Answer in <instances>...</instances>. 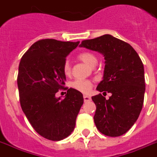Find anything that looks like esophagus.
Masks as SVG:
<instances>
[{
	"label": "esophagus",
	"mask_w": 157,
	"mask_h": 157,
	"mask_svg": "<svg viewBox=\"0 0 157 157\" xmlns=\"http://www.w3.org/2000/svg\"><path fill=\"white\" fill-rule=\"evenodd\" d=\"M83 100H84L85 102L89 101H91V97H89V96H87V95H84L83 96Z\"/></svg>",
	"instance_id": "1"
}]
</instances>
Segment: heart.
Returning <instances> with one entry per match:
<instances>
[{
    "instance_id": "1",
    "label": "heart",
    "mask_w": 157,
    "mask_h": 157,
    "mask_svg": "<svg viewBox=\"0 0 157 157\" xmlns=\"http://www.w3.org/2000/svg\"><path fill=\"white\" fill-rule=\"evenodd\" d=\"M78 58L84 62L85 64L90 65V66H95L98 63V58L95 55L92 54V52H84L80 53L78 56ZM63 72L66 76H70L71 75V65L70 62L65 61L63 65ZM70 86L73 89L76 90L78 92H82V93H87L91 91L92 88L93 83L92 81L87 79H75L70 82Z\"/></svg>"
}]
</instances>
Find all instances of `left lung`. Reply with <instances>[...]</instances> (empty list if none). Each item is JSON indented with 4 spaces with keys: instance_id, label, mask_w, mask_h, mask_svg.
Masks as SVG:
<instances>
[{
    "instance_id": "1",
    "label": "left lung",
    "mask_w": 157,
    "mask_h": 157,
    "mask_svg": "<svg viewBox=\"0 0 157 157\" xmlns=\"http://www.w3.org/2000/svg\"><path fill=\"white\" fill-rule=\"evenodd\" d=\"M80 47L101 53L105 59L103 80L97 89L110 92L92 97L96 109L94 122L104 135L119 137L134 124L143 109L145 93L144 68L136 51L127 42L110 34L83 40Z\"/></svg>"
}]
</instances>
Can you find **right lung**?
I'll return each instance as SVG.
<instances>
[{
    "label": "right lung",
    "instance_id": "right-lung-1",
    "mask_svg": "<svg viewBox=\"0 0 157 157\" xmlns=\"http://www.w3.org/2000/svg\"><path fill=\"white\" fill-rule=\"evenodd\" d=\"M79 42L42 39L30 47L19 62L17 84L19 101L27 119L39 135L48 140L67 138L75 127L83 104L82 94L65 87L63 65ZM67 90L64 99L55 98Z\"/></svg>",
    "mask_w": 157,
    "mask_h": 157
}]
</instances>
